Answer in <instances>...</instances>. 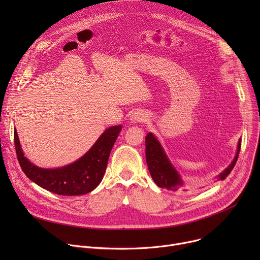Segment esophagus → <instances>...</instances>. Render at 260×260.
Listing matches in <instances>:
<instances>
[{"mask_svg":"<svg viewBox=\"0 0 260 260\" xmlns=\"http://www.w3.org/2000/svg\"><path fill=\"white\" fill-rule=\"evenodd\" d=\"M147 119H148V116L146 113L142 111H137L131 116L129 120H131V123H141V122H146Z\"/></svg>","mask_w":260,"mask_h":260,"instance_id":"obj_1","label":"esophagus"}]
</instances>
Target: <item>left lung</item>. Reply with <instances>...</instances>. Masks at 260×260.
Masks as SVG:
<instances>
[{"label":"left lung","instance_id":"left-lung-1","mask_svg":"<svg viewBox=\"0 0 260 260\" xmlns=\"http://www.w3.org/2000/svg\"><path fill=\"white\" fill-rule=\"evenodd\" d=\"M240 142L241 140L238 142L237 153L234 160L218 176L219 180L225 179L228 175H230L231 171L234 169L240 152ZM145 157L149 174H151L153 180L159 187H165L169 190H173V192H177V190H185L186 192L187 187H185L180 175L172 166L160 142L152 133H148L145 137Z\"/></svg>","mask_w":260,"mask_h":260}]
</instances>
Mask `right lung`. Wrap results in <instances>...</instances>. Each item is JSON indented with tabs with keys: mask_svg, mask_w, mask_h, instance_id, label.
Instances as JSON below:
<instances>
[{
	"mask_svg": "<svg viewBox=\"0 0 260 260\" xmlns=\"http://www.w3.org/2000/svg\"><path fill=\"white\" fill-rule=\"evenodd\" d=\"M121 129V125L105 129L89 151L72 165L58 169H41L24 157L15 128L17 157L24 174L39 186L62 196L87 194L102 181L109 154Z\"/></svg>",
	"mask_w": 260,
	"mask_h": 260,
	"instance_id": "right-lung-1",
	"label": "right lung"
}]
</instances>
